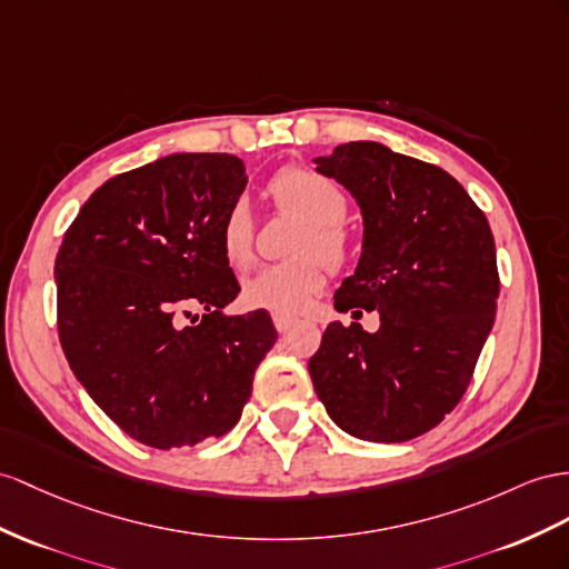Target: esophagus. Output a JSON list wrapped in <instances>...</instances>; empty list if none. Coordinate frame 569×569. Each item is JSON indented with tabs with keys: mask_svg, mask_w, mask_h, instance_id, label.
<instances>
[{
	"mask_svg": "<svg viewBox=\"0 0 569 569\" xmlns=\"http://www.w3.org/2000/svg\"><path fill=\"white\" fill-rule=\"evenodd\" d=\"M296 325V317H288V315H279V312H276L273 315V327L276 329H279L281 333H286L290 327H293Z\"/></svg>",
	"mask_w": 569,
	"mask_h": 569,
	"instance_id": "obj_1",
	"label": "esophagus"
}]
</instances>
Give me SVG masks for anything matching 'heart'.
I'll list each match as a JSON object with an SVG mask.
<instances>
[{"mask_svg": "<svg viewBox=\"0 0 569 569\" xmlns=\"http://www.w3.org/2000/svg\"><path fill=\"white\" fill-rule=\"evenodd\" d=\"M269 194L276 209L298 216L308 223V230L300 232L293 250L300 259L259 267L242 281V300L254 310L298 315L325 288V269L318 260L322 258L329 269H341L351 257V240L341 226L348 199L337 182L302 166L276 172ZM218 244L232 269H244L252 261L254 218L244 199L230 203L218 226Z\"/></svg>", "mask_w": 569, "mask_h": 569, "instance_id": "1", "label": "heart"}]
</instances>
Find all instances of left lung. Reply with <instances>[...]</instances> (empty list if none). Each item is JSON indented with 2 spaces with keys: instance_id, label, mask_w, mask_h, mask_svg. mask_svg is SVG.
<instances>
[{
  "instance_id": "left-lung-1",
  "label": "left lung",
  "mask_w": 569,
  "mask_h": 569,
  "mask_svg": "<svg viewBox=\"0 0 569 569\" xmlns=\"http://www.w3.org/2000/svg\"><path fill=\"white\" fill-rule=\"evenodd\" d=\"M362 213V252L333 308L380 312L375 333L331 322L310 377L333 423L368 442L432 430L471 382L500 276L486 213L442 168L351 141L315 158Z\"/></svg>"
}]
</instances>
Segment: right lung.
Wrapping results in <instances>:
<instances>
[{
  "mask_svg": "<svg viewBox=\"0 0 569 569\" xmlns=\"http://www.w3.org/2000/svg\"><path fill=\"white\" fill-rule=\"evenodd\" d=\"M244 184L238 156L172 153L100 184L64 232L54 259L62 351L141 445L226 435L276 343L269 312H223L240 286L218 226Z\"/></svg>",
  "mask_w": 569,
  "mask_h": 569,
  "instance_id": "1",
  "label": "right lung"
}]
</instances>
